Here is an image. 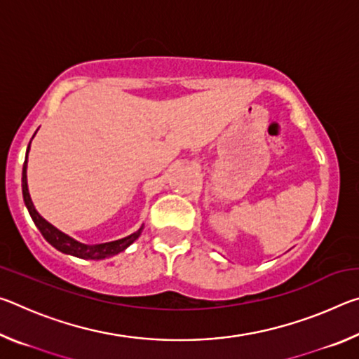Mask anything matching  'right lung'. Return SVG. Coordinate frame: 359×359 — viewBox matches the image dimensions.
Wrapping results in <instances>:
<instances>
[{
	"instance_id": "obj_1",
	"label": "right lung",
	"mask_w": 359,
	"mask_h": 359,
	"mask_svg": "<svg viewBox=\"0 0 359 359\" xmlns=\"http://www.w3.org/2000/svg\"><path fill=\"white\" fill-rule=\"evenodd\" d=\"M36 135V133H34ZM34 137V136H33ZM32 144V142H29ZM29 144L27 149V156H25V163H23V171H22V191H23V201H25L27 209L32 215L33 222L38 229L41 231V234L44 236V239L48 242V244L53 245L57 250L63 252L66 255H72V257L77 258H83V259H104L109 257H114L120 252H123L126 247H130L133 242H135L139 236H141L144 226L139 228L136 233H133L130 236H126L123 239L118 241H112V242H104V244H95V245H87L82 244L76 239L69 238L68 234L62 233V231L57 229L53 224L48 223L47 220H44L39 214L38 210L34 209L32 198H29V191H28V184H27V158H28V151H29Z\"/></svg>"
}]
</instances>
